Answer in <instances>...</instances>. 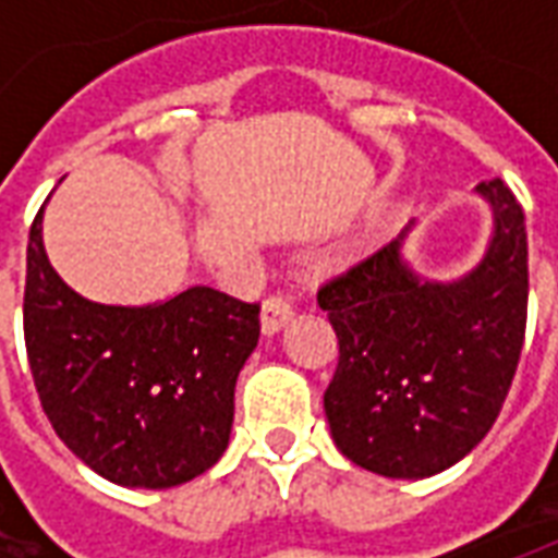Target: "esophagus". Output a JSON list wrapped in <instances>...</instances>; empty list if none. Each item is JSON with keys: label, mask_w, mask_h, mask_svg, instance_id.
<instances>
[{"label": "esophagus", "mask_w": 558, "mask_h": 558, "mask_svg": "<svg viewBox=\"0 0 558 558\" xmlns=\"http://www.w3.org/2000/svg\"><path fill=\"white\" fill-rule=\"evenodd\" d=\"M263 331L266 335H278L280 328L287 326L292 319V304L283 299V295H268L263 302Z\"/></svg>", "instance_id": "34e87169"}]
</instances>
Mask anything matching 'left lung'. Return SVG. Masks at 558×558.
<instances>
[{
    "instance_id": "left-lung-1",
    "label": "left lung",
    "mask_w": 558,
    "mask_h": 558,
    "mask_svg": "<svg viewBox=\"0 0 558 558\" xmlns=\"http://www.w3.org/2000/svg\"><path fill=\"white\" fill-rule=\"evenodd\" d=\"M475 191L493 208V239L466 278H418L400 256L410 223L316 292L340 347L323 398L331 439L386 478H427L463 460L493 427L520 362L526 220L502 179Z\"/></svg>"
}]
</instances>
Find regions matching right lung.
I'll list each match as a JSON object with an SVG mask.
<instances>
[{"mask_svg":"<svg viewBox=\"0 0 558 558\" xmlns=\"http://www.w3.org/2000/svg\"><path fill=\"white\" fill-rule=\"evenodd\" d=\"M35 215L23 335L59 439L122 487L203 475L230 445L235 379L259 340V304L191 287L160 304L83 299L56 275Z\"/></svg>","mask_w":558,"mask_h":558,"instance_id":"obj_1","label":"right lung"}]
</instances>
